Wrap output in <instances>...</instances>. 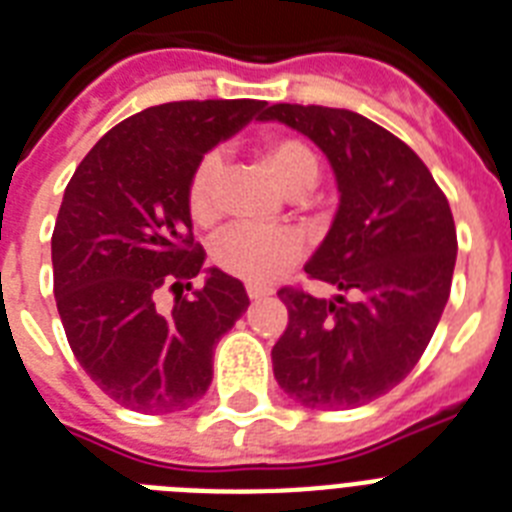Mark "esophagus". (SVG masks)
I'll list each match as a JSON object with an SVG mask.
<instances>
[{"mask_svg": "<svg viewBox=\"0 0 512 512\" xmlns=\"http://www.w3.org/2000/svg\"><path fill=\"white\" fill-rule=\"evenodd\" d=\"M247 295H249V300H263V297L273 295V289L260 287V284H247Z\"/></svg>", "mask_w": 512, "mask_h": 512, "instance_id": "34e87169", "label": "esophagus"}]
</instances>
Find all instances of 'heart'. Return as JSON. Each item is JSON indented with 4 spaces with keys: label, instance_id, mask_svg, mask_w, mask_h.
I'll use <instances>...</instances> for the list:
<instances>
[{
    "label": "heart",
    "instance_id": "heart-1",
    "mask_svg": "<svg viewBox=\"0 0 512 512\" xmlns=\"http://www.w3.org/2000/svg\"><path fill=\"white\" fill-rule=\"evenodd\" d=\"M265 162L273 177L287 193L308 191L319 180L321 164L308 143L297 138L265 140ZM223 170V159L217 151L207 154L191 172L188 180V212L199 225H209L217 217V180ZM303 249V241L289 228H260V225H231L212 244V260L217 268L236 279L252 284H268L289 263H295Z\"/></svg>",
    "mask_w": 512,
    "mask_h": 512
}]
</instances>
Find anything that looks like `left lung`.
Returning <instances> with one entry per match:
<instances>
[{
  "mask_svg": "<svg viewBox=\"0 0 512 512\" xmlns=\"http://www.w3.org/2000/svg\"><path fill=\"white\" fill-rule=\"evenodd\" d=\"M260 122L313 140L340 193L305 263L340 295L281 289L289 324L271 350L276 382L311 409L369 404L412 372L441 321L457 260L449 201L412 148L356 111L276 103Z\"/></svg>",
  "mask_w": 512,
  "mask_h": 512,
  "instance_id": "obj_1",
  "label": "left lung"
}]
</instances>
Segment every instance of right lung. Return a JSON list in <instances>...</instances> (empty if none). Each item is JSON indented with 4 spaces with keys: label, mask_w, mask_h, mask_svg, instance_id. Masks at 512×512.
<instances>
[{
    "label": "right lung",
    "mask_w": 512,
    "mask_h": 512,
    "mask_svg": "<svg viewBox=\"0 0 512 512\" xmlns=\"http://www.w3.org/2000/svg\"><path fill=\"white\" fill-rule=\"evenodd\" d=\"M263 100H180L124 119L66 185L55 231V303L76 361L127 409H188L212 382L220 337L249 308L244 284L204 268L193 244L188 180ZM205 287L185 298L190 279ZM176 292L172 309L158 292Z\"/></svg>",
    "instance_id": "1"
}]
</instances>
